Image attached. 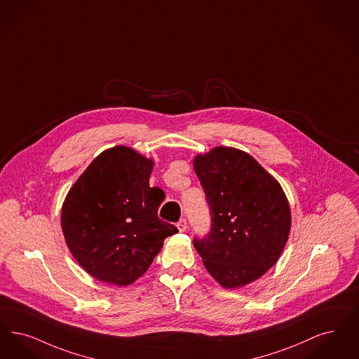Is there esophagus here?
I'll list each match as a JSON object with an SVG mask.
<instances>
[{"mask_svg":"<svg viewBox=\"0 0 359 359\" xmlns=\"http://www.w3.org/2000/svg\"><path fill=\"white\" fill-rule=\"evenodd\" d=\"M176 226H177V229H179V231H180V232H184V231H186L187 229L186 219H184V217H182V219H180V220L177 222V224H176Z\"/></svg>","mask_w":359,"mask_h":359,"instance_id":"esophagus-1","label":"esophagus"}]
</instances>
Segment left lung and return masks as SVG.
<instances>
[{
  "instance_id": "obj_1",
  "label": "left lung",
  "mask_w": 359,
  "mask_h": 359,
  "mask_svg": "<svg viewBox=\"0 0 359 359\" xmlns=\"http://www.w3.org/2000/svg\"><path fill=\"white\" fill-rule=\"evenodd\" d=\"M211 229L194 238L207 271L226 288L257 280L286 245L291 212L280 184L243 151L216 147L194 160Z\"/></svg>"
}]
</instances>
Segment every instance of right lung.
I'll return each mask as SVG.
<instances>
[{"label":"right lung","mask_w":359,"mask_h":359,"mask_svg":"<svg viewBox=\"0 0 359 359\" xmlns=\"http://www.w3.org/2000/svg\"><path fill=\"white\" fill-rule=\"evenodd\" d=\"M154 161L128 147L107 149L69 189L61 211L67 244L101 282L128 286L151 266L177 229L158 216L161 196L149 187Z\"/></svg>","instance_id":"add662e5"}]
</instances>
